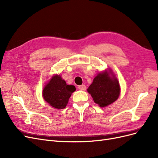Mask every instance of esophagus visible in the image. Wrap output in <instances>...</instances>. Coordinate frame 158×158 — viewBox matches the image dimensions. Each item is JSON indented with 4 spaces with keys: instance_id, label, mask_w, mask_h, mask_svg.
<instances>
[{
    "instance_id": "esophagus-1",
    "label": "esophagus",
    "mask_w": 158,
    "mask_h": 158,
    "mask_svg": "<svg viewBox=\"0 0 158 158\" xmlns=\"http://www.w3.org/2000/svg\"><path fill=\"white\" fill-rule=\"evenodd\" d=\"M78 89H80V90L84 91V90L86 89V86H85V85H79V86H78Z\"/></svg>"
}]
</instances>
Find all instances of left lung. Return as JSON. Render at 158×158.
Listing matches in <instances>:
<instances>
[{"instance_id":"8db88e82","label":"left lung","mask_w":158,"mask_h":158,"mask_svg":"<svg viewBox=\"0 0 158 158\" xmlns=\"http://www.w3.org/2000/svg\"><path fill=\"white\" fill-rule=\"evenodd\" d=\"M120 85L111 70L99 73L88 88L94 101L100 107L113 103L120 95Z\"/></svg>"}]
</instances>
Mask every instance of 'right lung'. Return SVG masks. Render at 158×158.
<instances>
[{"mask_svg": "<svg viewBox=\"0 0 158 158\" xmlns=\"http://www.w3.org/2000/svg\"><path fill=\"white\" fill-rule=\"evenodd\" d=\"M76 90L73 85H67L60 75H54L43 89V97L51 106L57 109L66 107L69 99Z\"/></svg>", "mask_w": 158, "mask_h": 158, "instance_id": "add662e5", "label": "right lung"}]
</instances>
